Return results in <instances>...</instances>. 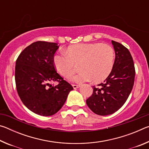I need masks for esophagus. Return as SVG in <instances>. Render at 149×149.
<instances>
[{"instance_id":"obj_1","label":"esophagus","mask_w":149,"mask_h":149,"mask_svg":"<svg viewBox=\"0 0 149 149\" xmlns=\"http://www.w3.org/2000/svg\"><path fill=\"white\" fill-rule=\"evenodd\" d=\"M73 87H74V89H77V88L79 87H80V85H75V84H73L72 85Z\"/></svg>"}]
</instances>
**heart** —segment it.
Here are the masks:
<instances>
[{"label":"heart","instance_id":"1","mask_svg":"<svg viewBox=\"0 0 149 149\" xmlns=\"http://www.w3.org/2000/svg\"><path fill=\"white\" fill-rule=\"evenodd\" d=\"M65 54L54 56V64L59 74L70 78L79 64L80 73L73 78L81 83L91 80L95 83L107 79L113 69L114 50L108 44L80 43L70 46Z\"/></svg>","mask_w":149,"mask_h":149}]
</instances>
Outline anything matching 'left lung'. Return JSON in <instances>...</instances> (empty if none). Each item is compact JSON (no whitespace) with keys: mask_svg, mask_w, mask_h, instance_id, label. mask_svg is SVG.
Segmentation results:
<instances>
[{"mask_svg":"<svg viewBox=\"0 0 149 149\" xmlns=\"http://www.w3.org/2000/svg\"><path fill=\"white\" fill-rule=\"evenodd\" d=\"M115 60L110 74L96 87L86 100L88 107L96 114L107 116L116 112L124 104L134 85L135 70L130 52L120 42L112 41Z\"/></svg>","mask_w":149,"mask_h":149,"instance_id":"1","label":"left lung"}]
</instances>
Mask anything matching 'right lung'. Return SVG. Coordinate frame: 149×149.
<instances>
[{
	"label": "right lung",
	"instance_id": "right-lung-1",
	"mask_svg": "<svg viewBox=\"0 0 149 149\" xmlns=\"http://www.w3.org/2000/svg\"><path fill=\"white\" fill-rule=\"evenodd\" d=\"M58 48L56 42H34L16 60L15 81L20 99L29 110L42 116L56 114L74 89L56 72L54 54ZM55 81L58 85L50 84Z\"/></svg>",
	"mask_w": 149,
	"mask_h": 149
}]
</instances>
